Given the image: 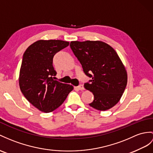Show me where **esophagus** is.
<instances>
[{
    "instance_id": "1",
    "label": "esophagus",
    "mask_w": 153,
    "mask_h": 153,
    "mask_svg": "<svg viewBox=\"0 0 153 153\" xmlns=\"http://www.w3.org/2000/svg\"><path fill=\"white\" fill-rule=\"evenodd\" d=\"M77 88L79 89V90H84V87L82 84H80L79 86L77 87Z\"/></svg>"
}]
</instances>
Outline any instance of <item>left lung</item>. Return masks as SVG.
<instances>
[{
	"mask_svg": "<svg viewBox=\"0 0 153 153\" xmlns=\"http://www.w3.org/2000/svg\"><path fill=\"white\" fill-rule=\"evenodd\" d=\"M83 71L91 78L84 88L93 93L89 105L100 111L110 109L120 101L127 84V73L116 52L101 41L70 43Z\"/></svg>",
	"mask_w": 153,
	"mask_h": 153,
	"instance_id": "8db88e82",
	"label": "left lung"
}]
</instances>
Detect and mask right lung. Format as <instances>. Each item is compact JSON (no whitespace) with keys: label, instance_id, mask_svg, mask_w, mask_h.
<instances>
[{"label":"right lung","instance_id":"add662e5","mask_svg":"<svg viewBox=\"0 0 153 153\" xmlns=\"http://www.w3.org/2000/svg\"><path fill=\"white\" fill-rule=\"evenodd\" d=\"M69 44L62 40L41 39L30 45L23 54L19 77L21 91L43 112L58 108L73 89V85L53 79L56 74L53 65L54 56Z\"/></svg>","mask_w":153,"mask_h":153}]
</instances>
